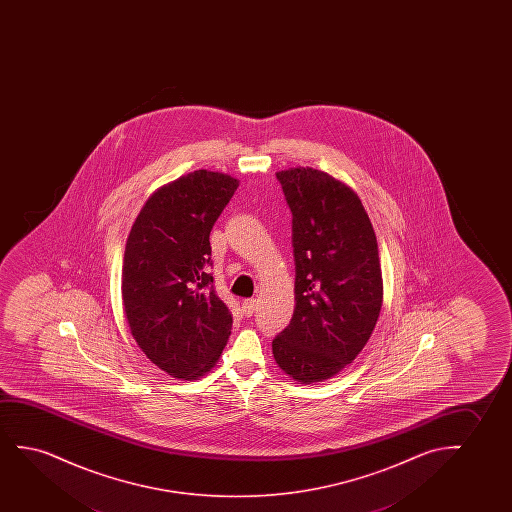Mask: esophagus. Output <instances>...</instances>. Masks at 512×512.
<instances>
[{
    "label": "esophagus",
    "mask_w": 512,
    "mask_h": 512,
    "mask_svg": "<svg viewBox=\"0 0 512 512\" xmlns=\"http://www.w3.org/2000/svg\"><path fill=\"white\" fill-rule=\"evenodd\" d=\"M241 308H243V315L252 316L255 313V309H257V301L255 299H246L241 304Z\"/></svg>",
    "instance_id": "obj_1"
}]
</instances>
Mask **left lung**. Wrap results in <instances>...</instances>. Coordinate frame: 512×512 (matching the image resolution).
<instances>
[{
	"mask_svg": "<svg viewBox=\"0 0 512 512\" xmlns=\"http://www.w3.org/2000/svg\"><path fill=\"white\" fill-rule=\"evenodd\" d=\"M292 211L295 309L273 339L276 364L299 383L336 376L378 322L383 280L378 241L357 194L313 168L276 175Z\"/></svg>",
	"mask_w": 512,
	"mask_h": 512,
	"instance_id": "left-lung-1",
	"label": "left lung"
}]
</instances>
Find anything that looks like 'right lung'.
Listing matches in <instances>:
<instances>
[{"instance_id":"right-lung-1","label":"right lung","mask_w":512,"mask_h":512,"mask_svg":"<svg viewBox=\"0 0 512 512\" xmlns=\"http://www.w3.org/2000/svg\"><path fill=\"white\" fill-rule=\"evenodd\" d=\"M239 182L199 169L157 190L127 238L122 301L136 343L173 378L215 365L232 315L211 276L210 232Z\"/></svg>"}]
</instances>
